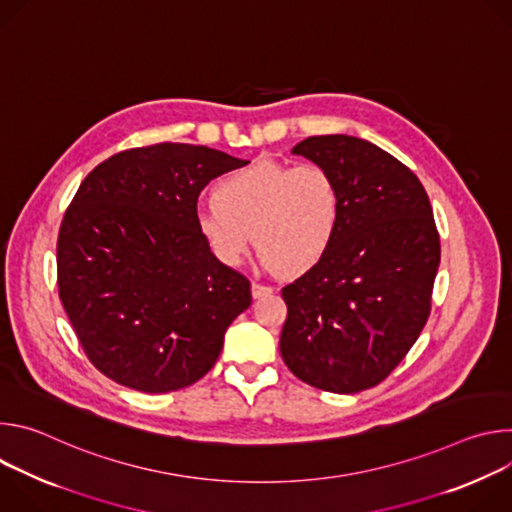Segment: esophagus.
<instances>
[{
    "label": "esophagus",
    "instance_id": "obj_1",
    "mask_svg": "<svg viewBox=\"0 0 512 512\" xmlns=\"http://www.w3.org/2000/svg\"><path fill=\"white\" fill-rule=\"evenodd\" d=\"M251 294H253V298L257 300V298H263V296H271L273 289H271L269 285H263V283L253 281V283H251Z\"/></svg>",
    "mask_w": 512,
    "mask_h": 512
}]
</instances>
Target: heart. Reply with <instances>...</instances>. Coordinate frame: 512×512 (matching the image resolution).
<instances>
[{
    "label": "heart",
    "mask_w": 512,
    "mask_h": 512,
    "mask_svg": "<svg viewBox=\"0 0 512 512\" xmlns=\"http://www.w3.org/2000/svg\"><path fill=\"white\" fill-rule=\"evenodd\" d=\"M210 198L194 225L212 257L227 267L243 263L253 235L267 271L308 273L326 259L340 229L336 180L318 164L263 160L225 176Z\"/></svg>",
    "instance_id": "obj_1"
}]
</instances>
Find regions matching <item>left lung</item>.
I'll use <instances>...</instances> for the list:
<instances>
[{
  "instance_id": "obj_1",
  "label": "left lung",
  "mask_w": 512,
  "mask_h": 512,
  "mask_svg": "<svg viewBox=\"0 0 512 512\" xmlns=\"http://www.w3.org/2000/svg\"><path fill=\"white\" fill-rule=\"evenodd\" d=\"M291 154L332 174L342 216L326 259L281 289V358L300 381L352 395L385 381L419 338L440 235L419 178L379 145L314 135Z\"/></svg>"
}]
</instances>
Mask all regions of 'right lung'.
Here are the masks:
<instances>
[{"label":"right lung","instance_id":"right-lung-1","mask_svg":"<svg viewBox=\"0 0 512 512\" xmlns=\"http://www.w3.org/2000/svg\"><path fill=\"white\" fill-rule=\"evenodd\" d=\"M245 164L166 141L111 156L79 186L58 233V296L111 381L170 393L214 367L227 328L251 306V283L206 249L196 202Z\"/></svg>","mask_w":512,"mask_h":512}]
</instances>
